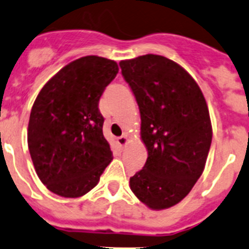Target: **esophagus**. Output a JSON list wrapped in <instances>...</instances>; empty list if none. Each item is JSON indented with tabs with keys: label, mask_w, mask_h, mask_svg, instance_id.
Listing matches in <instances>:
<instances>
[{
	"label": "esophagus",
	"mask_w": 249,
	"mask_h": 249,
	"mask_svg": "<svg viewBox=\"0 0 249 249\" xmlns=\"http://www.w3.org/2000/svg\"><path fill=\"white\" fill-rule=\"evenodd\" d=\"M117 143L121 148H124L128 144V138H127V136L120 137V138H117Z\"/></svg>",
	"instance_id": "obj_1"
}]
</instances>
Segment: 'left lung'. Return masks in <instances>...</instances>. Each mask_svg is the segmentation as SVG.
Wrapping results in <instances>:
<instances>
[{"label": "left lung", "mask_w": 249, "mask_h": 249, "mask_svg": "<svg viewBox=\"0 0 249 249\" xmlns=\"http://www.w3.org/2000/svg\"><path fill=\"white\" fill-rule=\"evenodd\" d=\"M141 112L148 159L129 179L132 192L150 209L174 207L200 177L212 144L207 101L196 80L174 61L144 55L121 61Z\"/></svg>", "instance_id": "1"}]
</instances>
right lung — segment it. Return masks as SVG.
Instances as JSON below:
<instances>
[{"instance_id":"1","label":"right lung","mask_w":249,"mask_h":249,"mask_svg":"<svg viewBox=\"0 0 249 249\" xmlns=\"http://www.w3.org/2000/svg\"><path fill=\"white\" fill-rule=\"evenodd\" d=\"M117 73L115 61L85 56L40 90L30 112L28 146L37 176L52 193L82 197L112 160L99 100Z\"/></svg>"}]
</instances>
